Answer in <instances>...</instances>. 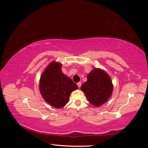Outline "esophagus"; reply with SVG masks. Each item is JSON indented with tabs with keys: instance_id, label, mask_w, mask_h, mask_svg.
Wrapping results in <instances>:
<instances>
[{
	"instance_id": "34e87169",
	"label": "esophagus",
	"mask_w": 148,
	"mask_h": 148,
	"mask_svg": "<svg viewBox=\"0 0 148 148\" xmlns=\"http://www.w3.org/2000/svg\"><path fill=\"white\" fill-rule=\"evenodd\" d=\"M77 85L78 86V87L80 88L81 86V82H78V83H77Z\"/></svg>"
}]
</instances>
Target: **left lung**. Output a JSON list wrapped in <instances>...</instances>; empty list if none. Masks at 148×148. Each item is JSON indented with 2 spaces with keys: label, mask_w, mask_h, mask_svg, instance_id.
<instances>
[{
  "label": "left lung",
  "mask_w": 148,
  "mask_h": 148,
  "mask_svg": "<svg viewBox=\"0 0 148 148\" xmlns=\"http://www.w3.org/2000/svg\"><path fill=\"white\" fill-rule=\"evenodd\" d=\"M87 79L81 89L92 105L97 107L102 105L112 94L113 87L111 78L105 72L95 69L88 75Z\"/></svg>",
  "instance_id": "obj_1"
}]
</instances>
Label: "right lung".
Segmentation results:
<instances>
[{
    "instance_id": "right-lung-1",
    "label": "right lung",
    "mask_w": 148,
    "mask_h": 148,
    "mask_svg": "<svg viewBox=\"0 0 148 148\" xmlns=\"http://www.w3.org/2000/svg\"><path fill=\"white\" fill-rule=\"evenodd\" d=\"M62 65L53 62L40 77L39 88L42 97L50 105L61 108L69 101L71 93L78 86L69 77L63 74Z\"/></svg>"
}]
</instances>
